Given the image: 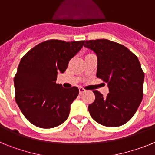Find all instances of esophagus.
<instances>
[{"instance_id":"esophagus-1","label":"esophagus","mask_w":155,"mask_h":155,"mask_svg":"<svg viewBox=\"0 0 155 155\" xmlns=\"http://www.w3.org/2000/svg\"><path fill=\"white\" fill-rule=\"evenodd\" d=\"M85 91H86V90L84 89L83 87H79V94H81L82 93L85 92Z\"/></svg>"}]
</instances>
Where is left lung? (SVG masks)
Wrapping results in <instances>:
<instances>
[{"label": "left lung", "instance_id": "8db88e82", "mask_svg": "<svg viewBox=\"0 0 155 155\" xmlns=\"http://www.w3.org/2000/svg\"><path fill=\"white\" fill-rule=\"evenodd\" d=\"M98 59L96 76L107 83L104 97L93 91L95 99L88 105L91 118L105 127L124 125L132 118L143 98L144 74L138 58L124 46L108 39L84 42Z\"/></svg>", "mask_w": 155, "mask_h": 155}]
</instances>
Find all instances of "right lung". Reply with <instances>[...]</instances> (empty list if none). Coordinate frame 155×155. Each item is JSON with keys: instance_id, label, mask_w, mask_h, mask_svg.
Instances as JSON below:
<instances>
[{"instance_id": "right-lung-1", "label": "right lung", "mask_w": 155, "mask_h": 155, "mask_svg": "<svg viewBox=\"0 0 155 155\" xmlns=\"http://www.w3.org/2000/svg\"><path fill=\"white\" fill-rule=\"evenodd\" d=\"M84 41L48 40L36 45L21 58L14 78L15 101L25 118L40 128H53L68 118L78 88L56 83Z\"/></svg>"}]
</instances>
